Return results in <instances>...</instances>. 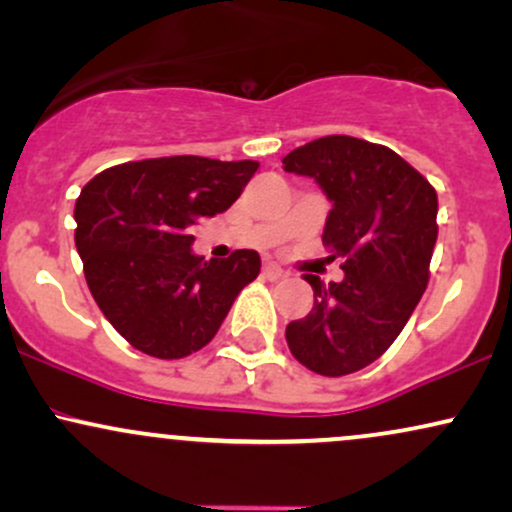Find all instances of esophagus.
I'll list each match as a JSON object with an SVG mask.
<instances>
[{"instance_id": "34e87169", "label": "esophagus", "mask_w": 512, "mask_h": 512, "mask_svg": "<svg viewBox=\"0 0 512 512\" xmlns=\"http://www.w3.org/2000/svg\"><path fill=\"white\" fill-rule=\"evenodd\" d=\"M262 274L267 276V279H279V276H284V269H281L276 262H264Z\"/></svg>"}]
</instances>
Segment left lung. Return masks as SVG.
Masks as SVG:
<instances>
[{"label": "left lung", "instance_id": "8db88e82", "mask_svg": "<svg viewBox=\"0 0 512 512\" xmlns=\"http://www.w3.org/2000/svg\"><path fill=\"white\" fill-rule=\"evenodd\" d=\"M284 170L313 178L330 199L322 243L344 260L342 281L303 276L315 303L289 322L286 342L313 373H356L390 349L424 296L438 195L392 149L346 134L298 146Z\"/></svg>", "mask_w": 512, "mask_h": 512}]
</instances>
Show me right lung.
Wrapping results in <instances>:
<instances>
[{
  "label": "right lung",
  "mask_w": 512,
  "mask_h": 512,
  "mask_svg": "<svg viewBox=\"0 0 512 512\" xmlns=\"http://www.w3.org/2000/svg\"><path fill=\"white\" fill-rule=\"evenodd\" d=\"M257 161L146 158L98 173L74 207L76 250L98 308L134 349L182 358L207 346L245 286L255 250L192 252V228L240 197Z\"/></svg>",
  "instance_id": "right-lung-1"
}]
</instances>
